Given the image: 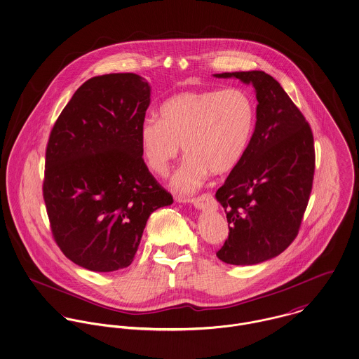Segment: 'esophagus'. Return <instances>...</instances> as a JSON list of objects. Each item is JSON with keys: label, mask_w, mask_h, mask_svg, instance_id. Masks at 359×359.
I'll return each mask as SVG.
<instances>
[{"label": "esophagus", "mask_w": 359, "mask_h": 359, "mask_svg": "<svg viewBox=\"0 0 359 359\" xmlns=\"http://www.w3.org/2000/svg\"><path fill=\"white\" fill-rule=\"evenodd\" d=\"M191 203L198 209H216L217 208V202L212 194H202L196 198H193Z\"/></svg>", "instance_id": "obj_1"}]
</instances>
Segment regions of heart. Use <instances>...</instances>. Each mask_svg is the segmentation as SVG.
I'll return each mask as SVG.
<instances>
[{
    "mask_svg": "<svg viewBox=\"0 0 359 359\" xmlns=\"http://www.w3.org/2000/svg\"><path fill=\"white\" fill-rule=\"evenodd\" d=\"M160 113L161 120H143L140 151L151 172L166 176L183 144L189 156L170 180L183 195L199 189L209 172L225 175L238 166L257 118L254 97L241 87L182 93L166 100Z\"/></svg>",
    "mask_w": 359,
    "mask_h": 359,
    "instance_id": "b5f03b06",
    "label": "heart"
}]
</instances>
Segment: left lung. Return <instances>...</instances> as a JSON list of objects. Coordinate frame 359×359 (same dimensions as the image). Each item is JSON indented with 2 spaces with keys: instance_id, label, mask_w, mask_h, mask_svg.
Instances as JSON below:
<instances>
[{
  "instance_id": "obj_1",
  "label": "left lung",
  "mask_w": 359,
  "mask_h": 359,
  "mask_svg": "<svg viewBox=\"0 0 359 359\" xmlns=\"http://www.w3.org/2000/svg\"><path fill=\"white\" fill-rule=\"evenodd\" d=\"M215 76L252 84L258 101L248 151L216 193L229 228L217 257L231 265H255L281 254L298 235L313 187V133L280 83L264 71Z\"/></svg>"
}]
</instances>
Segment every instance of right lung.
<instances>
[{
  "instance_id": "right-lung-1",
  "label": "right lung",
  "mask_w": 359,
  "mask_h": 359,
  "mask_svg": "<svg viewBox=\"0 0 359 359\" xmlns=\"http://www.w3.org/2000/svg\"><path fill=\"white\" fill-rule=\"evenodd\" d=\"M150 86L135 74L83 83L46 147L43 199L64 255L93 272L134 261L149 216L173 202L142 158Z\"/></svg>"
}]
</instances>
